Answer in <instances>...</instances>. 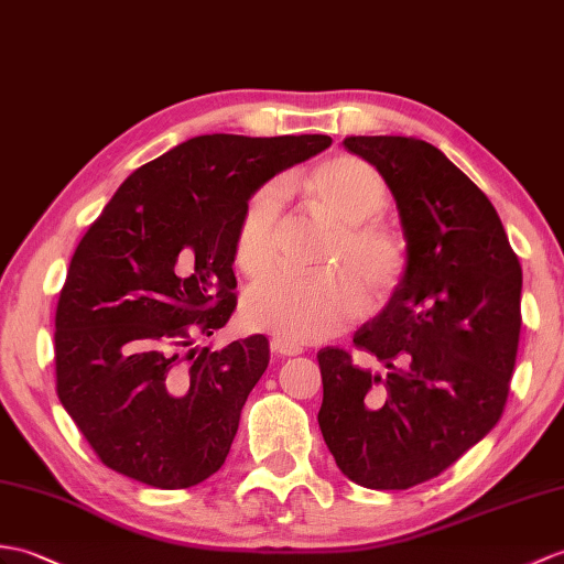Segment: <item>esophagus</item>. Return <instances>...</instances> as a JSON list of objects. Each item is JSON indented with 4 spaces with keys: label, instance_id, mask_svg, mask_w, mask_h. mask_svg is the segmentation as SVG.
<instances>
[{
    "label": "esophagus",
    "instance_id": "obj_1",
    "mask_svg": "<svg viewBox=\"0 0 564 564\" xmlns=\"http://www.w3.org/2000/svg\"><path fill=\"white\" fill-rule=\"evenodd\" d=\"M271 350L276 352V356L288 358V356H300V352H303V346H297V344H293V341H285V338L273 336V338H271Z\"/></svg>",
    "mask_w": 564,
    "mask_h": 564
}]
</instances>
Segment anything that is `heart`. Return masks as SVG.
<instances>
[{
	"instance_id": "b5f03b06",
	"label": "heart",
	"mask_w": 564,
	"mask_h": 564,
	"mask_svg": "<svg viewBox=\"0 0 564 564\" xmlns=\"http://www.w3.org/2000/svg\"><path fill=\"white\" fill-rule=\"evenodd\" d=\"M307 189L314 204L338 223L322 267L329 271H273L250 285L242 300L252 329L293 344L324 341L341 334L365 305L382 303L405 276V245L377 218L387 212L389 189L377 170L356 155H334L312 170ZM288 204V182L273 177L247 196L235 235L242 271L261 273L279 257Z\"/></svg>"
}]
</instances>
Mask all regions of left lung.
Returning a JSON list of instances; mask_svg holds the SVG:
<instances>
[{"label":"left lung","instance_id":"1","mask_svg":"<svg viewBox=\"0 0 564 564\" xmlns=\"http://www.w3.org/2000/svg\"><path fill=\"white\" fill-rule=\"evenodd\" d=\"M397 199L409 267L389 305L352 336L384 365L317 352L319 427L362 488L437 478L502 417L521 332V264L495 206L447 155L413 137H346Z\"/></svg>","mask_w":564,"mask_h":564}]
</instances>
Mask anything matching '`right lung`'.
<instances>
[{"label":"right lung","instance_id":"obj_1","mask_svg":"<svg viewBox=\"0 0 564 564\" xmlns=\"http://www.w3.org/2000/svg\"><path fill=\"white\" fill-rule=\"evenodd\" d=\"M329 143L194 137L134 170L90 223L59 293L55 375L64 411L105 466L182 490L226 462L269 341L194 344L238 305L232 261L247 196Z\"/></svg>","mask_w":564,"mask_h":564}]
</instances>
